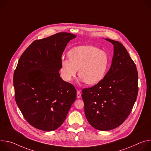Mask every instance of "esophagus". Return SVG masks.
Here are the masks:
<instances>
[{"mask_svg":"<svg viewBox=\"0 0 151 151\" xmlns=\"http://www.w3.org/2000/svg\"><path fill=\"white\" fill-rule=\"evenodd\" d=\"M76 96H77V98L78 99H80L81 97V93H80V91L79 90H77Z\"/></svg>","mask_w":151,"mask_h":151,"instance_id":"34e87169","label":"esophagus"}]
</instances>
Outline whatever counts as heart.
<instances>
[{
  "mask_svg": "<svg viewBox=\"0 0 151 151\" xmlns=\"http://www.w3.org/2000/svg\"><path fill=\"white\" fill-rule=\"evenodd\" d=\"M69 60L61 62L60 73L62 78L70 81L76 75L88 85H95L105 76L109 69L111 59L107 53L90 45L72 48L68 53Z\"/></svg>",
  "mask_w": 151,
  "mask_h": 151,
  "instance_id": "heart-1",
  "label": "heart"
}]
</instances>
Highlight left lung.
<instances>
[{
	"instance_id": "8db88e82",
	"label": "left lung",
	"mask_w": 151,
	"mask_h": 151,
	"mask_svg": "<svg viewBox=\"0 0 151 151\" xmlns=\"http://www.w3.org/2000/svg\"><path fill=\"white\" fill-rule=\"evenodd\" d=\"M114 45L111 66L104 78L82 90L85 116L97 130L108 131L121 125L131 113L138 94L136 66L118 41Z\"/></svg>"
}]
</instances>
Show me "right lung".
I'll return each instance as SVG.
<instances>
[{
	"label": "right lung",
	"instance_id": "right-lung-1",
	"mask_svg": "<svg viewBox=\"0 0 151 151\" xmlns=\"http://www.w3.org/2000/svg\"><path fill=\"white\" fill-rule=\"evenodd\" d=\"M76 37L61 32L36 40L19 59L13 79L15 101L26 120L39 130L60 127L76 100L75 87L58 72L63 52Z\"/></svg>",
	"mask_w": 151,
	"mask_h": 151
}]
</instances>
